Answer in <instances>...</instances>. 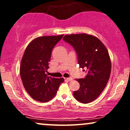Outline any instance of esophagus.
<instances>
[{
    "label": "esophagus",
    "mask_w": 130,
    "mask_h": 130,
    "mask_svg": "<svg viewBox=\"0 0 130 130\" xmlns=\"http://www.w3.org/2000/svg\"><path fill=\"white\" fill-rule=\"evenodd\" d=\"M67 80L68 81H72L73 80V78L72 77H68V78H67Z\"/></svg>",
    "instance_id": "1"
}]
</instances>
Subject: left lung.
I'll list each match as a JSON object with an SVG mask.
<instances>
[{
  "label": "left lung",
  "instance_id": "left-lung-1",
  "mask_svg": "<svg viewBox=\"0 0 130 130\" xmlns=\"http://www.w3.org/2000/svg\"><path fill=\"white\" fill-rule=\"evenodd\" d=\"M63 40L73 47L80 67L88 72L85 79H76L80 88L73 92L74 97L83 104L91 102L102 93L109 79L111 61L107 49L97 37L87 34L66 35Z\"/></svg>",
  "mask_w": 130,
  "mask_h": 130
}]
</instances>
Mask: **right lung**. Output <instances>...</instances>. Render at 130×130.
I'll return each mask as SVG.
<instances>
[{
	"mask_svg": "<svg viewBox=\"0 0 130 130\" xmlns=\"http://www.w3.org/2000/svg\"><path fill=\"white\" fill-rule=\"evenodd\" d=\"M63 35L37 37L24 51L20 67L21 80L26 92L35 101L51 100L64 82L63 77L57 79L47 74L51 51Z\"/></svg>",
	"mask_w": 130,
	"mask_h": 130,
	"instance_id": "add662e5",
	"label": "right lung"
}]
</instances>
